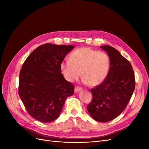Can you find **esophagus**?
Returning a JSON list of instances; mask_svg holds the SVG:
<instances>
[{"instance_id":"obj_1","label":"esophagus","mask_w":149,"mask_h":149,"mask_svg":"<svg viewBox=\"0 0 149 149\" xmlns=\"http://www.w3.org/2000/svg\"><path fill=\"white\" fill-rule=\"evenodd\" d=\"M82 90V88L81 87H79V86H76L74 88V91L76 93V92H78L79 91H81Z\"/></svg>"}]
</instances>
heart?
<instances>
[{
  "label": "heart",
  "mask_w": 149,
  "mask_h": 149,
  "mask_svg": "<svg viewBox=\"0 0 149 149\" xmlns=\"http://www.w3.org/2000/svg\"><path fill=\"white\" fill-rule=\"evenodd\" d=\"M70 59L60 64L63 74L70 82L77 79L81 71L83 82L96 86L102 83L109 73L110 58L104 52L79 48L71 53Z\"/></svg>",
  "instance_id": "obj_1"
}]
</instances>
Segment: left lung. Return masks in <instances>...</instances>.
I'll return each instance as SVG.
<instances>
[{
    "instance_id": "obj_1",
    "label": "left lung",
    "mask_w": 149,
    "mask_h": 149,
    "mask_svg": "<svg viewBox=\"0 0 149 149\" xmlns=\"http://www.w3.org/2000/svg\"><path fill=\"white\" fill-rule=\"evenodd\" d=\"M107 53L111 65L104 81L91 89L93 99L87 106L92 118L98 122L113 120L127 107L136 86L130 63L114 47H100Z\"/></svg>"
}]
</instances>
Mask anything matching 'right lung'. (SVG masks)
<instances>
[{"mask_svg": "<svg viewBox=\"0 0 149 149\" xmlns=\"http://www.w3.org/2000/svg\"><path fill=\"white\" fill-rule=\"evenodd\" d=\"M73 45L45 43L30 53L19 74V94L28 113L42 123L55 120L74 86L61 74V63Z\"/></svg>", "mask_w": 149, "mask_h": 149, "instance_id": "obj_1", "label": "right lung"}]
</instances>
